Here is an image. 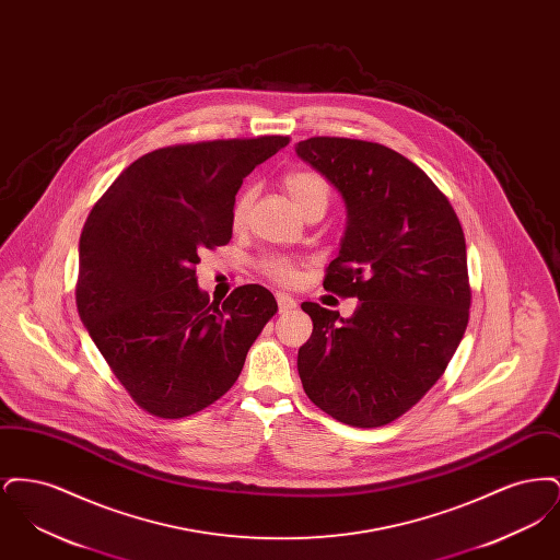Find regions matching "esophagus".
Instances as JSON below:
<instances>
[{
  "label": "esophagus",
  "instance_id": "1",
  "mask_svg": "<svg viewBox=\"0 0 560 560\" xmlns=\"http://www.w3.org/2000/svg\"><path fill=\"white\" fill-rule=\"evenodd\" d=\"M277 304H279V313H290L298 306V302L288 293H277Z\"/></svg>",
  "mask_w": 560,
  "mask_h": 560
}]
</instances>
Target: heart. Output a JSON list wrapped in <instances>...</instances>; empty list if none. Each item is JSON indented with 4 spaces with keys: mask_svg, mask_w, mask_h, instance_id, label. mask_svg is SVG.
Returning <instances> with one entry per match:
<instances>
[{
    "mask_svg": "<svg viewBox=\"0 0 560 560\" xmlns=\"http://www.w3.org/2000/svg\"><path fill=\"white\" fill-rule=\"evenodd\" d=\"M283 187L292 197L293 206L300 210L302 215L313 212V210L325 212L329 206L331 188H329V183L317 172H311V170L290 172L283 178ZM252 201H254V188H243L240 197L235 199L233 212H231V220H233L235 229H241L245 224ZM262 270L270 279H275L277 283H283V285H290L298 277V270L293 267L292 260H288V258H268L267 262L262 265Z\"/></svg>",
    "mask_w": 560,
    "mask_h": 560,
    "instance_id": "obj_1",
    "label": "heart"
}]
</instances>
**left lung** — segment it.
<instances>
[{"mask_svg":"<svg viewBox=\"0 0 560 560\" xmlns=\"http://www.w3.org/2000/svg\"><path fill=\"white\" fill-rule=\"evenodd\" d=\"M345 199L347 231L323 288L357 298L352 317L304 302V393L334 420L390 424L447 370L468 325L464 231L447 197L397 151L352 138L295 144Z\"/></svg>","mask_w":560,"mask_h":560,"instance_id":"obj_1","label":"left lung"}]
</instances>
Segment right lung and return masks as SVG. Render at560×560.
Masks as SVG:
<instances>
[{
  "label": "right lung",
  "mask_w": 560,
  "mask_h": 560,
  "mask_svg": "<svg viewBox=\"0 0 560 560\" xmlns=\"http://www.w3.org/2000/svg\"><path fill=\"white\" fill-rule=\"evenodd\" d=\"M290 142L258 136L174 144L130 163L88 215L75 300L81 323L133 402L178 420L220 399L277 313L262 285L222 304L199 290V252L233 237L243 178Z\"/></svg>",
  "instance_id": "add662e5"
}]
</instances>
